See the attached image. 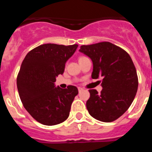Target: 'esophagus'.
<instances>
[{
	"label": "esophagus",
	"mask_w": 152,
	"mask_h": 152,
	"mask_svg": "<svg viewBox=\"0 0 152 152\" xmlns=\"http://www.w3.org/2000/svg\"><path fill=\"white\" fill-rule=\"evenodd\" d=\"M83 91V88H78V91H79V92H80V91Z\"/></svg>",
	"instance_id": "obj_1"
}]
</instances>
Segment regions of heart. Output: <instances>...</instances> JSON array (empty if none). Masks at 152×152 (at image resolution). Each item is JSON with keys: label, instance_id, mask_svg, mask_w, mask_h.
Here are the masks:
<instances>
[{"label": "heart", "instance_id": "obj_1", "mask_svg": "<svg viewBox=\"0 0 152 152\" xmlns=\"http://www.w3.org/2000/svg\"><path fill=\"white\" fill-rule=\"evenodd\" d=\"M83 58V57H80V58Z\"/></svg>", "mask_w": 152, "mask_h": 152}]
</instances>
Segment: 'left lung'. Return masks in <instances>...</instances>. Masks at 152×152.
Listing matches in <instances>:
<instances>
[{
  "mask_svg": "<svg viewBox=\"0 0 152 152\" xmlns=\"http://www.w3.org/2000/svg\"><path fill=\"white\" fill-rule=\"evenodd\" d=\"M80 52L93 61V79L102 77L103 89L89 90L86 103L92 117L105 123L117 119L131 106L136 95L139 80L129 55L109 42L81 45Z\"/></svg>",
  "mask_w": 152,
  "mask_h": 152,
  "instance_id": "1",
  "label": "left lung"
}]
</instances>
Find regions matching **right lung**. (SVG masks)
Wrapping results in <instances>:
<instances>
[{
    "mask_svg": "<svg viewBox=\"0 0 152 152\" xmlns=\"http://www.w3.org/2000/svg\"><path fill=\"white\" fill-rule=\"evenodd\" d=\"M77 46L43 44L28 52L21 64L17 78L20 98L24 108L42 124H59L69 116L78 90L72 85L56 88L55 82Z\"/></svg>",
    "mask_w": 152,
    "mask_h": 152,
    "instance_id": "1",
    "label": "right lung"
}]
</instances>
